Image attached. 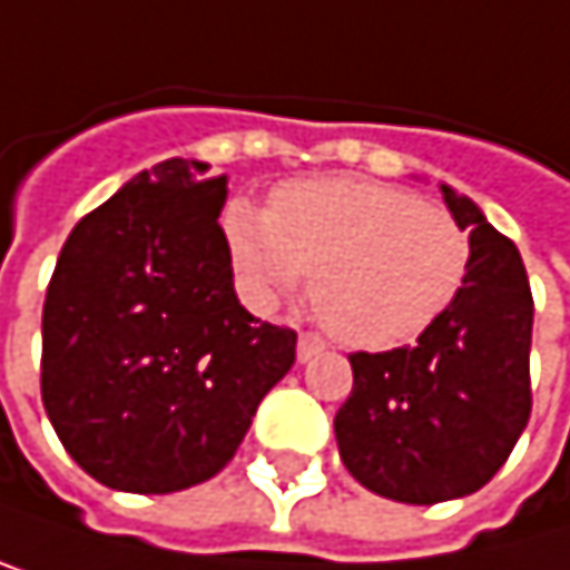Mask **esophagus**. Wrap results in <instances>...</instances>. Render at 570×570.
Here are the masks:
<instances>
[{
  "instance_id": "obj_1",
  "label": "esophagus",
  "mask_w": 570,
  "mask_h": 570,
  "mask_svg": "<svg viewBox=\"0 0 570 570\" xmlns=\"http://www.w3.org/2000/svg\"><path fill=\"white\" fill-rule=\"evenodd\" d=\"M323 341L320 336H313V333H302L298 336V344H295V357H298V364H306V361H313L316 354H323Z\"/></svg>"
}]
</instances>
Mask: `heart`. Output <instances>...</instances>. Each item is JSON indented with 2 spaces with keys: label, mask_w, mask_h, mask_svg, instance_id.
<instances>
[{
  "label": "heart",
  "mask_w": 570,
  "mask_h": 570,
  "mask_svg": "<svg viewBox=\"0 0 570 570\" xmlns=\"http://www.w3.org/2000/svg\"><path fill=\"white\" fill-rule=\"evenodd\" d=\"M234 268L261 306L313 278V306L347 347L413 344L464 288V226L420 195L361 178L292 181L268 213L234 199L223 213Z\"/></svg>",
  "instance_id": "heart-1"
}]
</instances>
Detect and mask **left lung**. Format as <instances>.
I'll list each match as a JSON object with an SVG mask.
<instances>
[{"label":"left lung","instance_id":"obj_1","mask_svg":"<svg viewBox=\"0 0 570 570\" xmlns=\"http://www.w3.org/2000/svg\"><path fill=\"white\" fill-rule=\"evenodd\" d=\"M440 191L471 240L464 288L413 347L351 354L354 389L333 420L344 468L367 492L409 505L492 482L530 420L523 257L468 195Z\"/></svg>","mask_w":570,"mask_h":570}]
</instances>
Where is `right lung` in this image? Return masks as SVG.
<instances>
[{
	"instance_id": "obj_1",
	"label": "right lung",
	"mask_w": 570,
	"mask_h": 570,
	"mask_svg": "<svg viewBox=\"0 0 570 570\" xmlns=\"http://www.w3.org/2000/svg\"><path fill=\"white\" fill-rule=\"evenodd\" d=\"M168 157L88 213L43 302L40 395L65 451L116 492L219 474L295 364V333L234 292L226 178Z\"/></svg>"
}]
</instances>
